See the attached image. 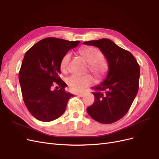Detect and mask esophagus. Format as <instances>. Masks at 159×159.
I'll use <instances>...</instances> for the list:
<instances>
[{"label":"esophagus","mask_w":159,"mask_h":159,"mask_svg":"<svg viewBox=\"0 0 159 159\" xmlns=\"http://www.w3.org/2000/svg\"><path fill=\"white\" fill-rule=\"evenodd\" d=\"M77 95H78V96H80V97H83V96L84 95V93H78V94H77Z\"/></svg>","instance_id":"esophagus-1"}]
</instances>
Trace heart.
Returning <instances> with one entry per match:
<instances>
[{
  "label": "heart",
  "instance_id": "b5f03b06",
  "mask_svg": "<svg viewBox=\"0 0 159 159\" xmlns=\"http://www.w3.org/2000/svg\"><path fill=\"white\" fill-rule=\"evenodd\" d=\"M80 55L89 64V70L96 78L99 80L106 75L109 70L107 62L103 60L102 52L93 46L83 48L79 50ZM71 57V52H68L62 57L60 62V69L64 73L68 71V65ZM93 82V79L90 75H72L66 79V83L70 89L73 92H81L89 87Z\"/></svg>",
  "mask_w": 159,
  "mask_h": 159
}]
</instances>
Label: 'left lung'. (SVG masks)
<instances>
[{"mask_svg":"<svg viewBox=\"0 0 159 159\" xmlns=\"http://www.w3.org/2000/svg\"><path fill=\"white\" fill-rule=\"evenodd\" d=\"M99 48L106 57V79L93 89L94 103L87 108L89 116L101 123L116 122L126 115L139 90L140 67L131 52L109 39L84 42Z\"/></svg>","mask_w":159,"mask_h":159,"instance_id":"left-lung-1","label":"left lung"}]
</instances>
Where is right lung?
Returning <instances> with one entry per match:
<instances>
[{
    "label": "right lung",
    "instance_id": "obj_1",
    "mask_svg": "<svg viewBox=\"0 0 159 159\" xmlns=\"http://www.w3.org/2000/svg\"><path fill=\"white\" fill-rule=\"evenodd\" d=\"M57 38H46L28 50L24 57L18 78L22 98L33 117L49 122L65 111L69 99L74 95L66 92V84L60 74L62 57L80 44ZM58 85L59 90H53Z\"/></svg>",
    "mask_w": 159,
    "mask_h": 159
}]
</instances>
